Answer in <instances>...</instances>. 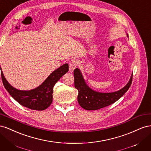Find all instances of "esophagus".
I'll return each mask as SVG.
<instances>
[{
	"mask_svg": "<svg viewBox=\"0 0 151 151\" xmlns=\"http://www.w3.org/2000/svg\"><path fill=\"white\" fill-rule=\"evenodd\" d=\"M77 65V62L74 59H72V60H70L68 62V67H69V71L70 72H73L76 66Z\"/></svg>",
	"mask_w": 151,
	"mask_h": 151,
	"instance_id": "1",
	"label": "esophagus"
}]
</instances>
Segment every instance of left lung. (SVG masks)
Masks as SVG:
<instances>
[{
    "mask_svg": "<svg viewBox=\"0 0 151 151\" xmlns=\"http://www.w3.org/2000/svg\"><path fill=\"white\" fill-rule=\"evenodd\" d=\"M74 76L75 88L79 92L77 101L80 106L87 110H96L118 101L129 89L133 77L132 74L129 83L119 91L113 93H99L91 89L86 84L78 68L74 69Z\"/></svg>",
    "mask_w": 151,
    "mask_h": 151,
    "instance_id": "left-lung-1",
    "label": "left lung"
}]
</instances>
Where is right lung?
<instances>
[{"label": "right lung", "instance_id": "1", "mask_svg": "<svg viewBox=\"0 0 151 151\" xmlns=\"http://www.w3.org/2000/svg\"><path fill=\"white\" fill-rule=\"evenodd\" d=\"M68 71V65L63 64L54 70L38 88L29 91L18 90L12 87L4 77L1 70L4 86L11 96L22 106L34 110L47 109L52 103L53 86Z\"/></svg>", "mask_w": 151, "mask_h": 151}]
</instances>
